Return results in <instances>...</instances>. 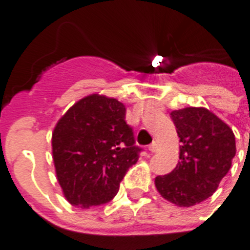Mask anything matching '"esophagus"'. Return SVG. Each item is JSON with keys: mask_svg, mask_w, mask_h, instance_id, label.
Segmentation results:
<instances>
[{"mask_svg": "<svg viewBox=\"0 0 250 250\" xmlns=\"http://www.w3.org/2000/svg\"><path fill=\"white\" fill-rule=\"evenodd\" d=\"M159 150V144H158V141H154L151 145L149 146V151L150 152H156Z\"/></svg>", "mask_w": 250, "mask_h": 250, "instance_id": "esophagus-1", "label": "esophagus"}]
</instances>
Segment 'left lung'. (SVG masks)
Here are the masks:
<instances>
[{
  "label": "left lung",
  "mask_w": 250,
  "mask_h": 250,
  "mask_svg": "<svg viewBox=\"0 0 250 250\" xmlns=\"http://www.w3.org/2000/svg\"><path fill=\"white\" fill-rule=\"evenodd\" d=\"M180 139L175 169L155 178L156 190L176 207L189 208L213 195L235 156L233 130L205 107L171 111Z\"/></svg>",
  "instance_id": "left-lung-1"
}]
</instances>
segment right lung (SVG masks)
<instances>
[{
  "label": "right lung",
  "instance_id": "1",
  "mask_svg": "<svg viewBox=\"0 0 250 250\" xmlns=\"http://www.w3.org/2000/svg\"><path fill=\"white\" fill-rule=\"evenodd\" d=\"M125 105L92 94L75 103L52 132V159L60 187L74 207L110 202L127 169L139 159Z\"/></svg>",
  "mask_w": 250,
  "mask_h": 250
}]
</instances>
